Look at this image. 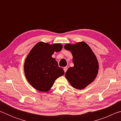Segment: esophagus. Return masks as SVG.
<instances>
[{
    "label": "esophagus",
    "instance_id": "obj_1",
    "mask_svg": "<svg viewBox=\"0 0 121 121\" xmlns=\"http://www.w3.org/2000/svg\"><path fill=\"white\" fill-rule=\"evenodd\" d=\"M67 69H68V68H67V67H65L64 68H63V70H64V71H65V73L67 71Z\"/></svg>",
    "mask_w": 121,
    "mask_h": 121
}]
</instances>
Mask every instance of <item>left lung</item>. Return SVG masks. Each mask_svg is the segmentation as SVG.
I'll return each mask as SVG.
<instances>
[{"mask_svg":"<svg viewBox=\"0 0 121 121\" xmlns=\"http://www.w3.org/2000/svg\"><path fill=\"white\" fill-rule=\"evenodd\" d=\"M66 50L72 53L74 66L70 67L65 73V77L73 87L82 90L93 82L99 70L97 58L86 43L67 44Z\"/></svg>","mask_w":121,"mask_h":121,"instance_id":"8db88e82","label":"left lung"}]
</instances>
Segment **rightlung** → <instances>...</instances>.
Instances as JSON below:
<instances>
[{
	"instance_id": "1",
	"label": "right lung",
	"mask_w": 121,
	"mask_h": 121,
	"mask_svg": "<svg viewBox=\"0 0 121 121\" xmlns=\"http://www.w3.org/2000/svg\"><path fill=\"white\" fill-rule=\"evenodd\" d=\"M62 48L60 43L51 45L40 42L34 46L26 56L24 73L30 84L38 91H48L55 81L64 75V70L52 57L55 52H60Z\"/></svg>"
}]
</instances>
